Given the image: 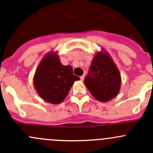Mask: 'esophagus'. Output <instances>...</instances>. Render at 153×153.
Instances as JSON below:
<instances>
[{
  "label": "esophagus",
  "mask_w": 153,
  "mask_h": 153,
  "mask_svg": "<svg viewBox=\"0 0 153 153\" xmlns=\"http://www.w3.org/2000/svg\"><path fill=\"white\" fill-rule=\"evenodd\" d=\"M84 76H85V75H81V77H80V78H81V81H84Z\"/></svg>",
  "instance_id": "esophagus-1"
}]
</instances>
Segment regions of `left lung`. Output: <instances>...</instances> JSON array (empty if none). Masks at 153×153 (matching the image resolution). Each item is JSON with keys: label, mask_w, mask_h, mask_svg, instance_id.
Wrapping results in <instances>:
<instances>
[{"label": "left lung", "mask_w": 153, "mask_h": 153, "mask_svg": "<svg viewBox=\"0 0 153 153\" xmlns=\"http://www.w3.org/2000/svg\"><path fill=\"white\" fill-rule=\"evenodd\" d=\"M84 84L92 96L101 102L110 101L118 95L121 75L109 54L98 52L94 57Z\"/></svg>", "instance_id": "left-lung-1"}]
</instances>
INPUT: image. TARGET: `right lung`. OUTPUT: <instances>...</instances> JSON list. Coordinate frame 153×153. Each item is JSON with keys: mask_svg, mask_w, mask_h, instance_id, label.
Listing matches in <instances>:
<instances>
[{"mask_svg": "<svg viewBox=\"0 0 153 153\" xmlns=\"http://www.w3.org/2000/svg\"><path fill=\"white\" fill-rule=\"evenodd\" d=\"M70 65L64 66L55 53L48 54L40 63L34 84L40 96L47 102L60 104L67 96L74 81L80 79Z\"/></svg>", "mask_w": 153, "mask_h": 153, "instance_id": "obj_1", "label": "right lung"}]
</instances>
